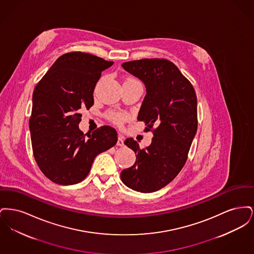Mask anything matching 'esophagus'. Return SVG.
Instances as JSON below:
<instances>
[{
  "label": "esophagus",
  "instance_id": "obj_1",
  "mask_svg": "<svg viewBox=\"0 0 254 254\" xmlns=\"http://www.w3.org/2000/svg\"><path fill=\"white\" fill-rule=\"evenodd\" d=\"M117 145H119V146H123L124 145V137L123 136H119L118 137V141H117Z\"/></svg>",
  "mask_w": 254,
  "mask_h": 254
}]
</instances>
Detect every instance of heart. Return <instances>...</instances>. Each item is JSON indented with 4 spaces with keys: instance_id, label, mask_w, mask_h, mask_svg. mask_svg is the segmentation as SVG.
<instances>
[{
    "instance_id": "b5f03b06",
    "label": "heart",
    "mask_w": 254,
    "mask_h": 254,
    "mask_svg": "<svg viewBox=\"0 0 254 254\" xmlns=\"http://www.w3.org/2000/svg\"><path fill=\"white\" fill-rule=\"evenodd\" d=\"M128 80H134V79H128ZM107 118L109 119V121L114 123L115 125L122 126L125 123V121L127 119V115L124 112H121V111L109 110L107 112Z\"/></svg>"
}]
</instances>
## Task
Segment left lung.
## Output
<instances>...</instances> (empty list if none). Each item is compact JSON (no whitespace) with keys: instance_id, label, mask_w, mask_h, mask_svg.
<instances>
[{"instance_id":"obj_1","label":"left lung","mask_w":254,"mask_h":254,"mask_svg":"<svg viewBox=\"0 0 254 254\" xmlns=\"http://www.w3.org/2000/svg\"><path fill=\"white\" fill-rule=\"evenodd\" d=\"M122 66L145 84L138 121L145 123V131L153 137L145 148L132 138L125 141L136 162L122 171L121 180L139 192L157 191L178 175L188 160L198 126L197 97L191 83L167 59L130 61Z\"/></svg>"}]
</instances>
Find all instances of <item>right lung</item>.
Wrapping results in <instances>:
<instances>
[{"mask_svg": "<svg viewBox=\"0 0 254 254\" xmlns=\"http://www.w3.org/2000/svg\"><path fill=\"white\" fill-rule=\"evenodd\" d=\"M113 62L72 51L60 56L40 80L32 96L29 129L33 155L50 181L67 186L83 181L98 154L116 145L117 132L103 126L85 138L79 129L82 109L94 104L102 71Z\"/></svg>", "mask_w": 254, "mask_h": 254, "instance_id": "add662e5", "label": "right lung"}]
</instances>
